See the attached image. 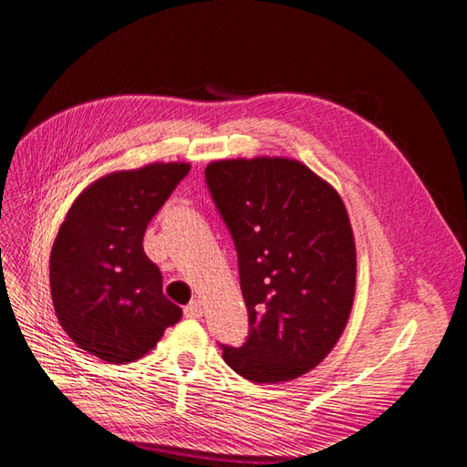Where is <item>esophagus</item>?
<instances>
[{
	"mask_svg": "<svg viewBox=\"0 0 467 467\" xmlns=\"http://www.w3.org/2000/svg\"><path fill=\"white\" fill-rule=\"evenodd\" d=\"M202 314H203V306H202V303H200L198 298L192 300L190 305L184 306V316H186V318H202Z\"/></svg>",
	"mask_w": 467,
	"mask_h": 467,
	"instance_id": "esophagus-1",
	"label": "esophagus"
}]
</instances>
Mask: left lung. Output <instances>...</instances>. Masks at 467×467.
<instances>
[{
  "label": "left lung",
  "instance_id": "1",
  "mask_svg": "<svg viewBox=\"0 0 467 467\" xmlns=\"http://www.w3.org/2000/svg\"><path fill=\"white\" fill-rule=\"evenodd\" d=\"M205 184L233 236L248 337L221 345L236 374L293 380L334 349L349 320L357 254L337 192L291 159L217 161Z\"/></svg>",
  "mask_w": 467,
  "mask_h": 467
}]
</instances>
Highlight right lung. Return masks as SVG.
I'll list each match as a JSON object with an SVG mask.
<instances>
[{
    "label": "right lung",
    "mask_w": 467,
    "mask_h": 467,
    "mask_svg": "<svg viewBox=\"0 0 467 467\" xmlns=\"http://www.w3.org/2000/svg\"><path fill=\"white\" fill-rule=\"evenodd\" d=\"M188 172L184 162L114 172L71 205L52 246L50 289L59 324L83 351L131 363L182 316L162 295V275L143 252V236Z\"/></svg>",
    "instance_id": "obj_1"
}]
</instances>
